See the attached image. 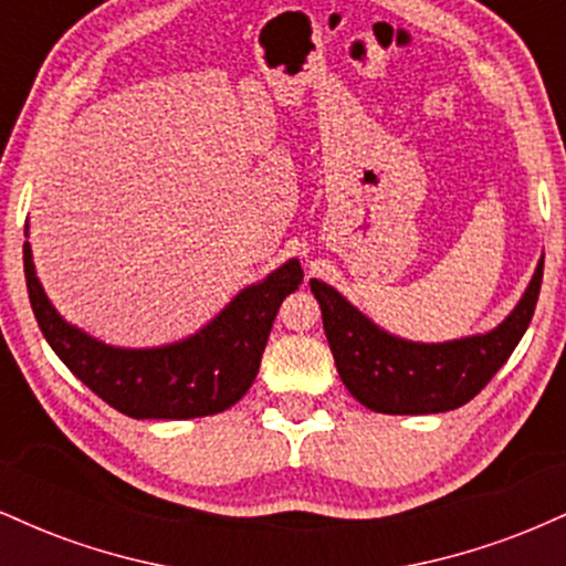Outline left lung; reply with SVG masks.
<instances>
[{"label": "left lung", "mask_w": 566, "mask_h": 566, "mask_svg": "<svg viewBox=\"0 0 566 566\" xmlns=\"http://www.w3.org/2000/svg\"><path fill=\"white\" fill-rule=\"evenodd\" d=\"M543 282V258L522 301L482 335L415 343L386 333L335 287L311 279L337 375L356 401L386 415H437L471 401L527 333Z\"/></svg>", "instance_id": "1"}]
</instances>
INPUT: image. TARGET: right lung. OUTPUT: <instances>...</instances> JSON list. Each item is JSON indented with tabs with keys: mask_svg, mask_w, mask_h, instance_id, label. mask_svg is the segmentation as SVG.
<instances>
[{
	"mask_svg": "<svg viewBox=\"0 0 566 566\" xmlns=\"http://www.w3.org/2000/svg\"><path fill=\"white\" fill-rule=\"evenodd\" d=\"M29 233V226H25ZM23 271L36 324L50 348L106 405L138 420H188L237 405L258 378L276 311L303 282L292 258L263 282L250 284L199 333L157 348H119L63 319L44 295L31 244Z\"/></svg>",
	"mask_w": 566,
	"mask_h": 566,
	"instance_id": "right-lung-1",
	"label": "right lung"
}]
</instances>
